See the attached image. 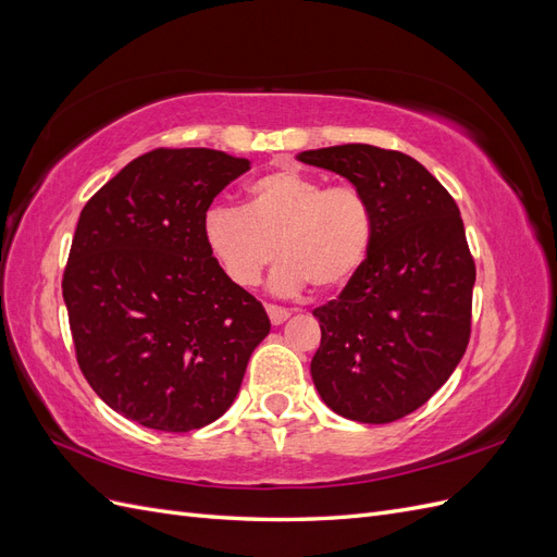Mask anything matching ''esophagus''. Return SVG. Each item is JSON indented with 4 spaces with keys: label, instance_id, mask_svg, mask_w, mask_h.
<instances>
[{
    "label": "esophagus",
    "instance_id": "esophagus-1",
    "mask_svg": "<svg viewBox=\"0 0 557 557\" xmlns=\"http://www.w3.org/2000/svg\"><path fill=\"white\" fill-rule=\"evenodd\" d=\"M267 315H269V320H272V325H281L290 318V311L274 307V305H267Z\"/></svg>",
    "mask_w": 557,
    "mask_h": 557
}]
</instances>
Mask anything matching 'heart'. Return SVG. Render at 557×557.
Instances as JSON below:
<instances>
[{
	"mask_svg": "<svg viewBox=\"0 0 557 557\" xmlns=\"http://www.w3.org/2000/svg\"><path fill=\"white\" fill-rule=\"evenodd\" d=\"M207 248L225 276L250 288L278 256L272 288L295 295L346 285L369 256L374 213L356 185H327L299 170H274L246 185L244 209L213 207L205 215Z\"/></svg>",
	"mask_w": 557,
	"mask_h": 557,
	"instance_id": "1",
	"label": "heart"
}]
</instances>
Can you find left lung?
<instances>
[{
  "mask_svg": "<svg viewBox=\"0 0 557 557\" xmlns=\"http://www.w3.org/2000/svg\"><path fill=\"white\" fill-rule=\"evenodd\" d=\"M299 162L348 178L374 213L369 256L318 307L311 379L327 407L381 425L409 416L462 360L476 267L460 209L418 160L369 144L305 150Z\"/></svg>",
  "mask_w": 557,
  "mask_h": 557,
  "instance_id": "8db88e82",
  "label": "left lung"
}]
</instances>
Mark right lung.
I'll return each instance as SVG.
<instances>
[{
    "mask_svg": "<svg viewBox=\"0 0 557 557\" xmlns=\"http://www.w3.org/2000/svg\"><path fill=\"white\" fill-rule=\"evenodd\" d=\"M248 170L223 150L158 148L81 211L62 278L76 360L92 391L144 428L190 432L221 418L272 327L201 232L213 197Z\"/></svg>",
    "mask_w": 557,
    "mask_h": 557,
    "instance_id": "1",
    "label": "right lung"
}]
</instances>
